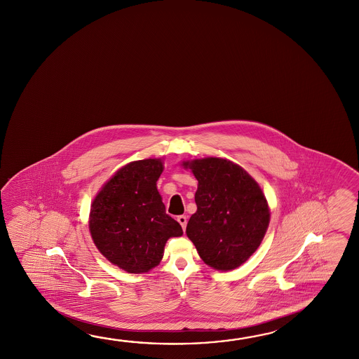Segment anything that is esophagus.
Instances as JSON below:
<instances>
[{"label": "esophagus", "mask_w": 359, "mask_h": 359, "mask_svg": "<svg viewBox=\"0 0 359 359\" xmlns=\"http://www.w3.org/2000/svg\"><path fill=\"white\" fill-rule=\"evenodd\" d=\"M177 220L179 222V224L182 225V230H185L187 223H188V217H185V215H179Z\"/></svg>", "instance_id": "1"}]
</instances>
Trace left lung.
Returning a JSON list of instances; mask_svg holds the SVG:
<instances>
[{
	"mask_svg": "<svg viewBox=\"0 0 359 359\" xmlns=\"http://www.w3.org/2000/svg\"><path fill=\"white\" fill-rule=\"evenodd\" d=\"M198 180L196 212L187 236L200 258L217 271L245 263L264 238L271 212L258 182L241 166L222 158L182 161Z\"/></svg>",
	"mask_w": 359,
	"mask_h": 359,
	"instance_id": "8db88e82",
	"label": "left lung"
}]
</instances>
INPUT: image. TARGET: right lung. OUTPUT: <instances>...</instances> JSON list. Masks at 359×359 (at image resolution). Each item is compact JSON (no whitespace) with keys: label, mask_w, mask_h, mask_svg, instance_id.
<instances>
[{"label":"right lung","mask_w":359,"mask_h":359,"mask_svg":"<svg viewBox=\"0 0 359 359\" xmlns=\"http://www.w3.org/2000/svg\"><path fill=\"white\" fill-rule=\"evenodd\" d=\"M161 159L133 161L118 169L95 196L88 229L95 245L112 264L128 273H147L159 265L180 224L165 212L156 182Z\"/></svg>","instance_id":"add662e5"}]
</instances>
